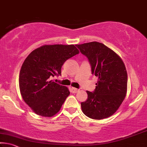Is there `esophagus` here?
I'll use <instances>...</instances> for the list:
<instances>
[{
	"label": "esophagus",
	"mask_w": 147,
	"mask_h": 147,
	"mask_svg": "<svg viewBox=\"0 0 147 147\" xmlns=\"http://www.w3.org/2000/svg\"><path fill=\"white\" fill-rule=\"evenodd\" d=\"M78 89L77 88H71V92L73 93V94H76V93H77L78 92Z\"/></svg>",
	"instance_id": "1"
}]
</instances>
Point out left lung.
I'll return each instance as SVG.
<instances>
[{"instance_id":"obj_1","label":"left lung","mask_w":147,"mask_h":147,"mask_svg":"<svg viewBox=\"0 0 147 147\" xmlns=\"http://www.w3.org/2000/svg\"><path fill=\"white\" fill-rule=\"evenodd\" d=\"M76 46L88 58L92 74L98 77L94 92L87 91L88 99L81 103L82 112L92 119L108 118L118 110L126 94L127 75L124 62L102 43L92 42Z\"/></svg>"}]
</instances>
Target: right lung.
Masks as SVG:
<instances>
[{"mask_svg": "<svg viewBox=\"0 0 147 147\" xmlns=\"http://www.w3.org/2000/svg\"><path fill=\"white\" fill-rule=\"evenodd\" d=\"M78 53L74 45H45L25 59L19 76L20 90L24 101L36 115L51 117L60 110L70 92L50 79L61 75L64 63Z\"/></svg>", "mask_w": 147, "mask_h": 147, "instance_id": "obj_1", "label": "right lung"}]
</instances>
